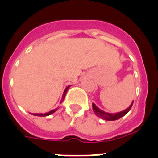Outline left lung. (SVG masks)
I'll return each instance as SVG.
<instances>
[{"mask_svg":"<svg viewBox=\"0 0 158 158\" xmlns=\"http://www.w3.org/2000/svg\"><path fill=\"white\" fill-rule=\"evenodd\" d=\"M133 102L134 101H132L131 105L129 106V107H127V109H125L124 110H122V111L118 112V113H113V114L101 110V109L98 107L97 106L95 105L94 103H92V106H93V110L94 112V114H96L98 117H99V118H102V119L106 121H114L117 120L118 118H120L123 116H124L125 114H127V112L131 110V106H132V104H133Z\"/></svg>","mask_w":158,"mask_h":158,"instance_id":"left-lung-1","label":"left lung"}]
</instances>
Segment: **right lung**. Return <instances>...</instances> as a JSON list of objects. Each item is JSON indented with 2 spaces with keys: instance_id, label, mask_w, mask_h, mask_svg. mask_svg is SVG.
Returning a JSON list of instances; mask_svg holds the SVG:
<instances>
[{
  "instance_id": "obj_1",
  "label": "right lung",
  "mask_w": 158,
  "mask_h": 158,
  "mask_svg": "<svg viewBox=\"0 0 158 158\" xmlns=\"http://www.w3.org/2000/svg\"><path fill=\"white\" fill-rule=\"evenodd\" d=\"M69 87L70 85H69V86H67L66 88H65L64 91V93H63V95H62V98H61V101L60 103H61V102L64 101V98H65V94H66V93H67L68 89H69ZM57 110H58V108H56V109H54V110H50L49 112H47V113H44V114H43V113H31V114H33V115H35V116H48V115L53 114V113L56 111Z\"/></svg>"
}]
</instances>
